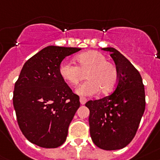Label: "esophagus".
Instances as JSON below:
<instances>
[{
    "instance_id": "34e87169",
    "label": "esophagus",
    "mask_w": 160,
    "mask_h": 160,
    "mask_svg": "<svg viewBox=\"0 0 160 160\" xmlns=\"http://www.w3.org/2000/svg\"><path fill=\"white\" fill-rule=\"evenodd\" d=\"M80 104H81V105H84V104L86 103V101H87V99H86L85 97H80Z\"/></svg>"
}]
</instances>
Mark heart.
<instances>
[{"mask_svg":"<svg viewBox=\"0 0 160 160\" xmlns=\"http://www.w3.org/2000/svg\"><path fill=\"white\" fill-rule=\"evenodd\" d=\"M77 66L63 61L59 65V75L66 82L76 86L83 79L85 80L79 86L76 92L81 96H92L97 92L108 94L116 88L118 81V70L114 63L108 61L104 54L90 51L76 57Z\"/></svg>","mask_w":160,"mask_h":160,"instance_id":"b5f03b06","label":"heart"}]
</instances>
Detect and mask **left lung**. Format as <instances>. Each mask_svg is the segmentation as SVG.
Instances as JSON below:
<instances>
[{"instance_id":"left-lung-1","label":"left lung","mask_w":160,"mask_h":160,"mask_svg":"<svg viewBox=\"0 0 160 160\" xmlns=\"http://www.w3.org/2000/svg\"><path fill=\"white\" fill-rule=\"evenodd\" d=\"M110 52L118 70V81L113 93L88 101L90 135L101 149H122L135 136L145 110V89L139 72L126 57L113 47Z\"/></svg>"}]
</instances>
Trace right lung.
<instances>
[{
	"label": "right lung",
	"mask_w": 160,
	"mask_h": 160,
	"mask_svg": "<svg viewBox=\"0 0 160 160\" xmlns=\"http://www.w3.org/2000/svg\"><path fill=\"white\" fill-rule=\"evenodd\" d=\"M80 50L45 47L26 61L15 83L13 103L19 128L38 147L55 148L66 140L80 103L79 96L59 75V68L64 58Z\"/></svg>",
	"instance_id": "add662e5"
}]
</instances>
